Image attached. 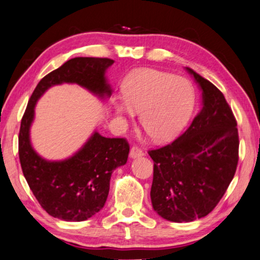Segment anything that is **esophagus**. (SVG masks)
Masks as SVG:
<instances>
[{
    "label": "esophagus",
    "instance_id": "1",
    "mask_svg": "<svg viewBox=\"0 0 260 260\" xmlns=\"http://www.w3.org/2000/svg\"><path fill=\"white\" fill-rule=\"evenodd\" d=\"M144 152L142 149H139L138 146H133L130 150V157L135 159V158H139V157H143Z\"/></svg>",
    "mask_w": 260,
    "mask_h": 260
}]
</instances>
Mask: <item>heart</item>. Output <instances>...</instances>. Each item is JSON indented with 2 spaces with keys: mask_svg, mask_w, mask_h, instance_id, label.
Returning a JSON list of instances; mask_svg holds the SVG:
<instances>
[{
  "mask_svg": "<svg viewBox=\"0 0 260 260\" xmlns=\"http://www.w3.org/2000/svg\"><path fill=\"white\" fill-rule=\"evenodd\" d=\"M123 96L115 102L122 117L141 113V124L155 141H170L188 124L195 107V89L188 79L167 72L143 69L129 75Z\"/></svg>",
  "mask_w": 260,
  "mask_h": 260,
  "instance_id": "1",
  "label": "heart"
}]
</instances>
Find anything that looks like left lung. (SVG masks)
<instances>
[{"instance_id": "left-lung-1", "label": "left lung", "mask_w": 260, "mask_h": 260, "mask_svg": "<svg viewBox=\"0 0 260 260\" xmlns=\"http://www.w3.org/2000/svg\"><path fill=\"white\" fill-rule=\"evenodd\" d=\"M202 91V108L174 142L149 151L154 162L151 202L171 222L208 215L224 195L238 164V130L224 95L186 67Z\"/></svg>"}]
</instances>
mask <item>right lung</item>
<instances>
[{
  "label": "right lung",
  "mask_w": 260,
  "mask_h": 260,
  "mask_svg": "<svg viewBox=\"0 0 260 260\" xmlns=\"http://www.w3.org/2000/svg\"><path fill=\"white\" fill-rule=\"evenodd\" d=\"M114 63L108 58L78 57L45 75L27 102L18 136V154L27 185L42 208L55 218L81 222L103 208L109 194L111 173L126 164L129 143L124 138H107L98 131L78 152L63 160L42 158L30 142L35 106L52 86L77 83L105 100L113 89L106 71Z\"/></svg>",
  "instance_id": "obj_1"
}]
</instances>
